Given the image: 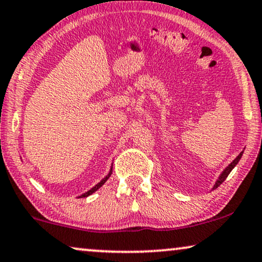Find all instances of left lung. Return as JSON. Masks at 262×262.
Returning <instances> with one entry per match:
<instances>
[{"instance_id": "8db88e82", "label": "left lung", "mask_w": 262, "mask_h": 262, "mask_svg": "<svg viewBox=\"0 0 262 262\" xmlns=\"http://www.w3.org/2000/svg\"><path fill=\"white\" fill-rule=\"evenodd\" d=\"M242 155H243V151H242V152H241V153H239V155H238V156H237V157H236V158H235V159H233V160H232V162H231V163H230L228 166H226V167H225V169H224V170H223V172L221 173V175H219V177H218V180H217V181H215L214 186H213V188H212V189H215V188H218L219 186H221V184H222L223 182H224V181L226 180V177H228V176H229V173L232 171V169H233V167H235V166L237 165V163H238V162H239V159H241V157H242Z\"/></svg>"}]
</instances>
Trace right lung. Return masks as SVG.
Wrapping results in <instances>:
<instances>
[{"label":"right lung","instance_id":"add662e5","mask_svg":"<svg viewBox=\"0 0 262 262\" xmlns=\"http://www.w3.org/2000/svg\"><path fill=\"white\" fill-rule=\"evenodd\" d=\"M111 173H113V164H111V167H110V171H109V172H107V175H106L105 177H104V179H103L102 181H100V182H98V183H97L95 187H93V188H91V189H90V190H87V191H86V193H83V194H81V195H80V196H78V198H87V196H89V195H91V194H93V193H95V191H97V190H98V189H99V188H100V187H102V186H103V184L106 182V181H107V179H109V177L111 176Z\"/></svg>","mask_w":262,"mask_h":262}]
</instances>
